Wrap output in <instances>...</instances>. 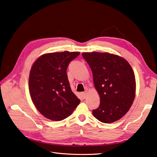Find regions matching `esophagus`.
Wrapping results in <instances>:
<instances>
[{
    "mask_svg": "<svg viewBox=\"0 0 157 157\" xmlns=\"http://www.w3.org/2000/svg\"><path fill=\"white\" fill-rule=\"evenodd\" d=\"M82 96H83V98H86V95H87V92H86V91L82 92Z\"/></svg>",
    "mask_w": 157,
    "mask_h": 157,
    "instance_id": "esophagus-1",
    "label": "esophagus"
}]
</instances>
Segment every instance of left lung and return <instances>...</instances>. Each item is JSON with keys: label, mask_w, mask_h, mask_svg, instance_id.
I'll return each instance as SVG.
<instances>
[{"label": "left lung", "mask_w": 157, "mask_h": 157, "mask_svg": "<svg viewBox=\"0 0 157 157\" xmlns=\"http://www.w3.org/2000/svg\"><path fill=\"white\" fill-rule=\"evenodd\" d=\"M93 73L95 89L100 95L99 107L93 115L104 123L120 120L132 107L136 95V79L129 62L108 52H83Z\"/></svg>", "instance_id": "1"}]
</instances>
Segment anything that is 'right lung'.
<instances>
[{
	"instance_id": "right-lung-1",
	"label": "right lung",
	"mask_w": 157,
	"mask_h": 157,
	"mask_svg": "<svg viewBox=\"0 0 157 157\" xmlns=\"http://www.w3.org/2000/svg\"><path fill=\"white\" fill-rule=\"evenodd\" d=\"M79 52L64 51L42 55L32 66L29 91L36 109L51 121L71 116L80 100L71 91L67 73L71 61Z\"/></svg>"
}]
</instances>
